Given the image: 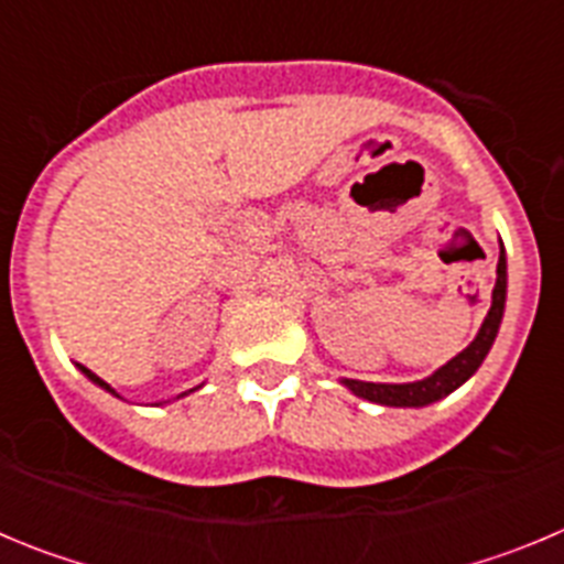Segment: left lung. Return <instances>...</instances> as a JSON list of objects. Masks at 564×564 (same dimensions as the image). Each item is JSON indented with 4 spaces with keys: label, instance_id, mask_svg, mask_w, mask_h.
Wrapping results in <instances>:
<instances>
[{
    "label": "left lung",
    "instance_id": "left-lung-1",
    "mask_svg": "<svg viewBox=\"0 0 564 564\" xmlns=\"http://www.w3.org/2000/svg\"><path fill=\"white\" fill-rule=\"evenodd\" d=\"M506 288H508V273H506V251L500 242V262H497V282L491 291V307H488L486 318H482L480 330H477L475 341L468 344L466 350L457 352L455 358L437 367L432 376L421 378V381L410 383H372V381H356V378H341V383L352 395L364 398V401L381 403V406H430V403L441 401L449 392L475 376L482 358L488 356L491 344H495L497 330H500L502 313H506Z\"/></svg>",
    "mask_w": 564,
    "mask_h": 564
}]
</instances>
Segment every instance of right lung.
<instances>
[{
	"instance_id": "obj_1",
	"label": "right lung",
	"mask_w": 564,
	"mask_h": 564,
	"mask_svg": "<svg viewBox=\"0 0 564 564\" xmlns=\"http://www.w3.org/2000/svg\"><path fill=\"white\" fill-rule=\"evenodd\" d=\"M78 370H82V372H84V376H87V378H89V381H93V383H98V387H101V390L112 392V395H115V398H121V395H118V392H115V390H112V387H109V383H107V381H104V378H98V376H96V372H93V370H87V367H82V364H78ZM194 390H197V387H194ZM194 390H188V392H194ZM188 392H183V395H188ZM183 395H177V398H183Z\"/></svg>"
}]
</instances>
